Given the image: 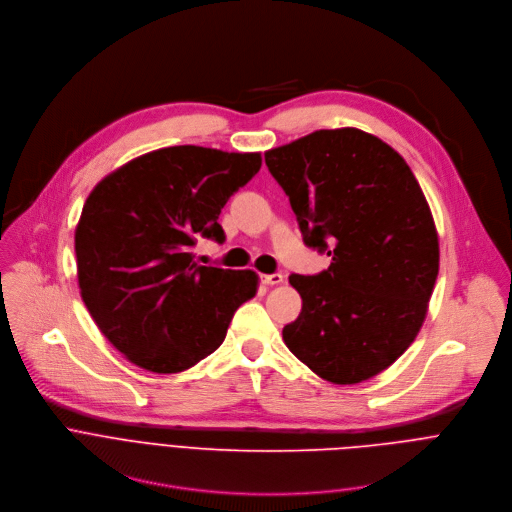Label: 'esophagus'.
Returning a JSON list of instances; mask_svg holds the SVG:
<instances>
[{
    "label": "esophagus",
    "instance_id": "esophagus-1",
    "mask_svg": "<svg viewBox=\"0 0 512 512\" xmlns=\"http://www.w3.org/2000/svg\"><path fill=\"white\" fill-rule=\"evenodd\" d=\"M261 281L265 283V285H281L283 283V275L281 273H271V275H261Z\"/></svg>",
    "mask_w": 512,
    "mask_h": 512
}]
</instances>
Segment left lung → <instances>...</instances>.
<instances>
[{
    "instance_id": "left-lung-1",
    "label": "left lung",
    "mask_w": 512,
    "mask_h": 512,
    "mask_svg": "<svg viewBox=\"0 0 512 512\" xmlns=\"http://www.w3.org/2000/svg\"><path fill=\"white\" fill-rule=\"evenodd\" d=\"M304 243L332 263L289 275L302 312L283 342L310 371L356 385L389 369L427 316L440 241L425 194L389 143L356 127L320 129L265 152Z\"/></svg>"
}]
</instances>
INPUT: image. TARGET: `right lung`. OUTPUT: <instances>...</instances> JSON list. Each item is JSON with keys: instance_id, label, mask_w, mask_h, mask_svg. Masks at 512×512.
<instances>
[{"instance_id": "1", "label": "right lung", "mask_w": 512, "mask_h": 512, "mask_svg": "<svg viewBox=\"0 0 512 512\" xmlns=\"http://www.w3.org/2000/svg\"><path fill=\"white\" fill-rule=\"evenodd\" d=\"M259 168V152L174 145L133 158L91 190L75 231L81 298L139 369L194 367L255 298V271L198 265L190 247L198 237L225 241L218 214Z\"/></svg>"}]
</instances>
